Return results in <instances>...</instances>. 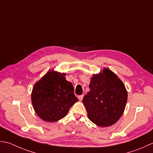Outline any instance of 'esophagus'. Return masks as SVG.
Wrapping results in <instances>:
<instances>
[{"label":"esophagus","instance_id":"obj_1","mask_svg":"<svg viewBox=\"0 0 153 153\" xmlns=\"http://www.w3.org/2000/svg\"><path fill=\"white\" fill-rule=\"evenodd\" d=\"M83 95H79L78 96V99L79 101H82L83 100Z\"/></svg>","mask_w":153,"mask_h":153}]
</instances>
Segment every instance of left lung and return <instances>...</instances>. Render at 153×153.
<instances>
[{
  "label": "left lung",
  "mask_w": 153,
  "mask_h": 153,
  "mask_svg": "<svg viewBox=\"0 0 153 153\" xmlns=\"http://www.w3.org/2000/svg\"><path fill=\"white\" fill-rule=\"evenodd\" d=\"M89 90L83 99L89 120L100 127H109L117 121L126 106L127 91L124 83L108 68L94 74Z\"/></svg>",
  "instance_id": "left-lung-1"
}]
</instances>
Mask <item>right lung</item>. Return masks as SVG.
Masks as SVG:
<instances>
[{
  "mask_svg": "<svg viewBox=\"0 0 153 153\" xmlns=\"http://www.w3.org/2000/svg\"><path fill=\"white\" fill-rule=\"evenodd\" d=\"M65 75L53 70L48 71L32 89L33 107L39 117L45 121L60 120L78 101L72 83L65 79Z\"/></svg>",
  "mask_w": 153,
  "mask_h": 153,
  "instance_id": "add662e5",
  "label": "right lung"
}]
</instances>
